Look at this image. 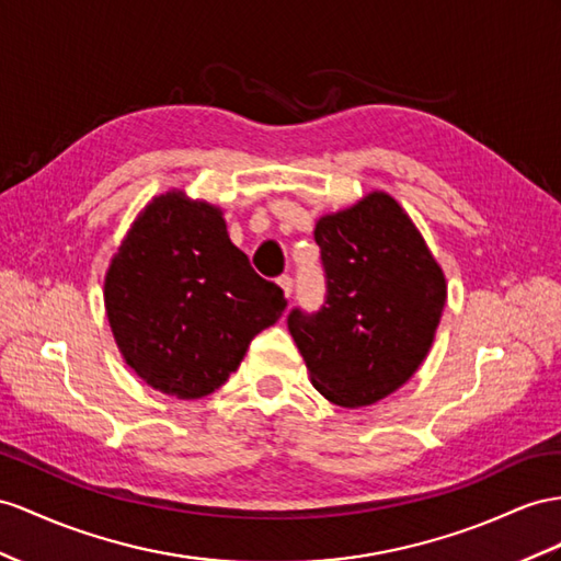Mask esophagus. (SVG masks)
Here are the masks:
<instances>
[{
	"instance_id": "obj_1",
	"label": "esophagus",
	"mask_w": 561,
	"mask_h": 561,
	"mask_svg": "<svg viewBox=\"0 0 561 561\" xmlns=\"http://www.w3.org/2000/svg\"><path fill=\"white\" fill-rule=\"evenodd\" d=\"M277 284L282 286L284 296H286V298H291V294H294V279H291L289 275H282V277L277 279Z\"/></svg>"
}]
</instances>
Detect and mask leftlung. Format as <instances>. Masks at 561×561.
Listing matches in <instances>:
<instances>
[{
  "label": "left lung",
  "instance_id": "left-lung-1",
  "mask_svg": "<svg viewBox=\"0 0 561 561\" xmlns=\"http://www.w3.org/2000/svg\"><path fill=\"white\" fill-rule=\"evenodd\" d=\"M327 296L286 318L312 386L341 408L400 389L426 357L445 306V277L422 234L383 192L314 227Z\"/></svg>",
  "mask_w": 561,
  "mask_h": 561
}]
</instances>
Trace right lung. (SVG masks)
I'll use <instances>...</instances> for the list:
<instances>
[{"label": "right lung", "instance_id": "1", "mask_svg": "<svg viewBox=\"0 0 561 561\" xmlns=\"http://www.w3.org/2000/svg\"><path fill=\"white\" fill-rule=\"evenodd\" d=\"M104 300L125 363L182 400L220 389L286 308L279 286L229 241L222 213L182 192L153 198L135 220Z\"/></svg>", "mask_w": 561, "mask_h": 561}]
</instances>
